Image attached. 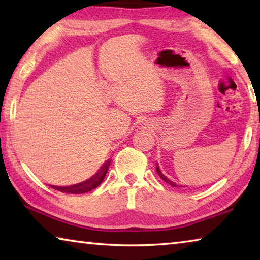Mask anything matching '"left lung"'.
I'll list each match as a JSON object with an SVG mask.
<instances>
[{
	"label": "left lung",
	"instance_id": "1",
	"mask_svg": "<svg viewBox=\"0 0 260 260\" xmlns=\"http://www.w3.org/2000/svg\"><path fill=\"white\" fill-rule=\"evenodd\" d=\"M156 171H157V174L158 175H159V177L162 179V180H164V181L166 182V183H169V184H171V186H172V187H178V184H175L174 182H172V181H170V180L169 179H167L166 177H165V175L164 174H162L161 172H160V170H159V167H158L157 166V169H156Z\"/></svg>",
	"mask_w": 260,
	"mask_h": 260
}]
</instances>
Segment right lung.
I'll return each instance as SVG.
<instances>
[{
  "mask_svg": "<svg viewBox=\"0 0 260 260\" xmlns=\"http://www.w3.org/2000/svg\"><path fill=\"white\" fill-rule=\"evenodd\" d=\"M110 161H107L103 165L102 169L100 170V172L98 174H95L93 178H90L89 180H87L85 182L74 184V186H70V187H52L56 190H59L61 192H67V193H83L87 191H90L95 189L96 187H99L101 183L105 178V174L108 172Z\"/></svg>",
  "mask_w": 260,
  "mask_h": 260,
  "instance_id": "add662e5",
  "label": "right lung"
}]
</instances>
